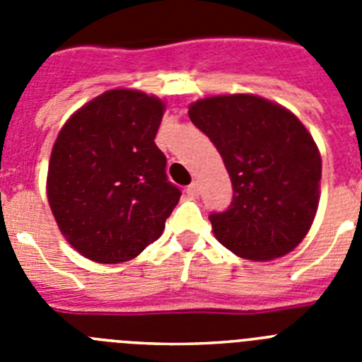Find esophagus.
<instances>
[{"mask_svg":"<svg viewBox=\"0 0 362 362\" xmlns=\"http://www.w3.org/2000/svg\"><path fill=\"white\" fill-rule=\"evenodd\" d=\"M187 192L190 196H197V194H199V183H197V181H192L187 187Z\"/></svg>","mask_w":362,"mask_h":362,"instance_id":"34e87169","label":"esophagus"}]
</instances>
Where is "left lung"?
<instances>
[{"label":"left lung","instance_id":"1","mask_svg":"<svg viewBox=\"0 0 362 362\" xmlns=\"http://www.w3.org/2000/svg\"><path fill=\"white\" fill-rule=\"evenodd\" d=\"M232 181V203L209 216L219 243L239 257L270 261L292 252L319 204L321 156L292 112L250 94L214 95L190 105Z\"/></svg>","mask_w":362,"mask_h":362}]
</instances>
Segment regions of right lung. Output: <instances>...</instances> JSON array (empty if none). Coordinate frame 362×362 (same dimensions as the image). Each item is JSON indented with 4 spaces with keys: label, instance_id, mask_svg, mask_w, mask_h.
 <instances>
[{
    "label": "right lung",
    "instance_id": "right-lung-1",
    "mask_svg": "<svg viewBox=\"0 0 362 362\" xmlns=\"http://www.w3.org/2000/svg\"><path fill=\"white\" fill-rule=\"evenodd\" d=\"M165 105L116 88L65 123L50 156L47 196L66 241L95 263H123L163 233L181 197L153 143Z\"/></svg>",
    "mask_w": 362,
    "mask_h": 362
}]
</instances>
